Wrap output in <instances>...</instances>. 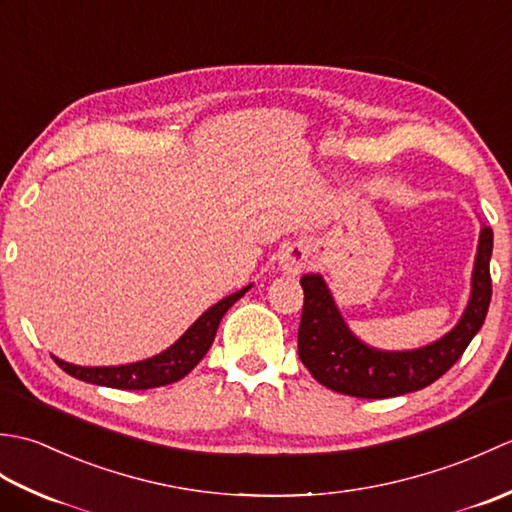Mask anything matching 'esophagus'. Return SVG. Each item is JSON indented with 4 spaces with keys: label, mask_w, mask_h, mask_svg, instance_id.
I'll use <instances>...</instances> for the list:
<instances>
[{
    "label": "esophagus",
    "mask_w": 512,
    "mask_h": 512,
    "mask_svg": "<svg viewBox=\"0 0 512 512\" xmlns=\"http://www.w3.org/2000/svg\"><path fill=\"white\" fill-rule=\"evenodd\" d=\"M308 264V248L303 244H292L284 250L281 255V268L286 270L288 275H299Z\"/></svg>",
    "instance_id": "34e87169"
}]
</instances>
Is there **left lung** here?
I'll return each mask as SVG.
<instances>
[{"label": "left lung", "instance_id": "1", "mask_svg": "<svg viewBox=\"0 0 512 512\" xmlns=\"http://www.w3.org/2000/svg\"><path fill=\"white\" fill-rule=\"evenodd\" d=\"M493 231L482 226L477 244L471 297L462 319L431 345L407 352L369 347L347 328L330 288L321 275H303V312L299 323V358L323 387L356 398H391L431 385L455 365L484 325L491 303Z\"/></svg>", "mask_w": 512, "mask_h": 512}]
</instances>
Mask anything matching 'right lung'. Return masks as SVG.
I'll list each match as a JSON object with an SVG mask.
<instances>
[{
  "mask_svg": "<svg viewBox=\"0 0 512 512\" xmlns=\"http://www.w3.org/2000/svg\"><path fill=\"white\" fill-rule=\"evenodd\" d=\"M248 290L250 286L233 292V295L224 297L222 301H217L215 306L206 310L176 343L167 347L165 352H160L158 356L147 358V361L118 365V367H81V365L65 363L61 358L54 356V363H57L65 374L85 380V383H92V385H103V387H114V389H151V387L171 385L176 383V380L187 376L191 369L202 361L204 354L209 352V347L215 339V332L220 328V321L226 314V310L231 308L237 299H242L244 292Z\"/></svg>",
  "mask_w": 512,
  "mask_h": 512,
  "instance_id": "right-lung-1",
  "label": "right lung"
}]
</instances>
